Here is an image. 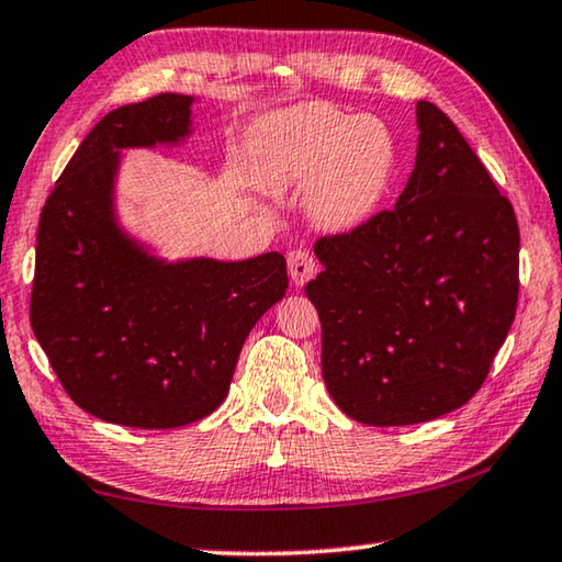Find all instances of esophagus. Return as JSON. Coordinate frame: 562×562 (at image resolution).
<instances>
[{
    "label": "esophagus",
    "instance_id": "34e87169",
    "mask_svg": "<svg viewBox=\"0 0 562 562\" xmlns=\"http://www.w3.org/2000/svg\"><path fill=\"white\" fill-rule=\"evenodd\" d=\"M288 268H290V278L294 282V288H304L317 272V262L307 250H292L288 255Z\"/></svg>",
    "mask_w": 562,
    "mask_h": 562
}]
</instances>
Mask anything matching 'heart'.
I'll return each instance as SVG.
<instances>
[{"label": "heart", "mask_w": 562, "mask_h": 562, "mask_svg": "<svg viewBox=\"0 0 562 562\" xmlns=\"http://www.w3.org/2000/svg\"><path fill=\"white\" fill-rule=\"evenodd\" d=\"M247 156L255 183L274 198L302 195L310 223L325 235L355 233L372 221L396 173L392 131L327 103L265 113Z\"/></svg>", "instance_id": "obj_1"}]
</instances>
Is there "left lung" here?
<instances>
[{"instance_id": "8db88e82", "label": "left lung", "mask_w": 562, "mask_h": 562, "mask_svg": "<svg viewBox=\"0 0 562 562\" xmlns=\"http://www.w3.org/2000/svg\"><path fill=\"white\" fill-rule=\"evenodd\" d=\"M416 164L394 211L322 237L307 297L322 376L369 426L439 418L479 392L516 317L518 223L508 198L429 101L416 103Z\"/></svg>"}]
</instances>
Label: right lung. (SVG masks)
I'll list each match as a JSON object with an SVG mask.
<instances>
[{"instance_id": "add662e5", "label": "right lung", "mask_w": 562, "mask_h": 562, "mask_svg": "<svg viewBox=\"0 0 562 562\" xmlns=\"http://www.w3.org/2000/svg\"><path fill=\"white\" fill-rule=\"evenodd\" d=\"M160 93L103 116L46 201L32 329L83 412L131 429H176L231 392L247 335L288 292L280 252L168 260L121 221L126 150L180 148L193 103Z\"/></svg>"}]
</instances>
